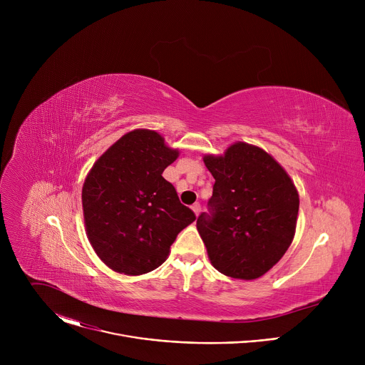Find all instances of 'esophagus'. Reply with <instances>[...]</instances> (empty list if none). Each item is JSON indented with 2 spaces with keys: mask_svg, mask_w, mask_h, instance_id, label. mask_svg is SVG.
I'll return each instance as SVG.
<instances>
[{
  "mask_svg": "<svg viewBox=\"0 0 365 365\" xmlns=\"http://www.w3.org/2000/svg\"><path fill=\"white\" fill-rule=\"evenodd\" d=\"M192 211H193L195 215L197 217L199 212H200V205H199V203H193V205H192Z\"/></svg>",
  "mask_w": 365,
  "mask_h": 365,
  "instance_id": "obj_1",
  "label": "esophagus"
}]
</instances>
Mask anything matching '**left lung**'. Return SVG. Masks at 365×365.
Returning a JSON list of instances; mask_svg holds the SVG:
<instances>
[{"label":"left lung","instance_id":"left-lung-1","mask_svg":"<svg viewBox=\"0 0 365 365\" xmlns=\"http://www.w3.org/2000/svg\"><path fill=\"white\" fill-rule=\"evenodd\" d=\"M215 179L211 215L200 214L197 232L211 264L222 274L254 280L290 247L299 193L287 172L263 148L237 141L224 154H205Z\"/></svg>","mask_w":365,"mask_h":365}]
</instances>
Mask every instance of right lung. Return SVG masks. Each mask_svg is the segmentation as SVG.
<instances>
[{
    "mask_svg": "<svg viewBox=\"0 0 365 365\" xmlns=\"http://www.w3.org/2000/svg\"><path fill=\"white\" fill-rule=\"evenodd\" d=\"M179 150L137 128L93 163L82 187L83 221L96 255L111 270L140 276L162 266L178 234L196 217L162 173Z\"/></svg>",
    "mask_w": 365,
    "mask_h": 365,
    "instance_id": "1",
    "label": "right lung"
}]
</instances>
